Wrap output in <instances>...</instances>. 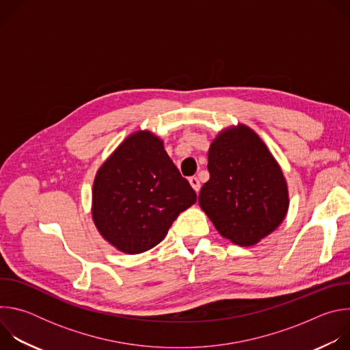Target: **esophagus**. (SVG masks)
Listing matches in <instances>:
<instances>
[{"label":"esophagus","mask_w":350,"mask_h":350,"mask_svg":"<svg viewBox=\"0 0 350 350\" xmlns=\"http://www.w3.org/2000/svg\"><path fill=\"white\" fill-rule=\"evenodd\" d=\"M189 184L192 185V188H193L196 192L199 191V188H201V183H199L198 177H189Z\"/></svg>","instance_id":"1"}]
</instances>
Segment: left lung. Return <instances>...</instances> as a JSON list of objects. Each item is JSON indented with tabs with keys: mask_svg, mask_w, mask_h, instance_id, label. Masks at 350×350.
<instances>
[{
	"mask_svg": "<svg viewBox=\"0 0 350 350\" xmlns=\"http://www.w3.org/2000/svg\"><path fill=\"white\" fill-rule=\"evenodd\" d=\"M208 170L198 201L224 238L251 246L281 224L289 205L286 181L252 129L221 131L211 144Z\"/></svg>",
	"mask_w": 350,
	"mask_h": 350,
	"instance_id": "1",
	"label": "left lung"
}]
</instances>
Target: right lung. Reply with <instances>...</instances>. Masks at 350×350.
I'll return each instance as SVG.
<instances>
[{"label":"right lung","instance_id":"1","mask_svg":"<svg viewBox=\"0 0 350 350\" xmlns=\"http://www.w3.org/2000/svg\"><path fill=\"white\" fill-rule=\"evenodd\" d=\"M196 193L149 131L129 135L96 172L92 219L119 251L135 255L158 245Z\"/></svg>","mask_w":350,"mask_h":350}]
</instances>
